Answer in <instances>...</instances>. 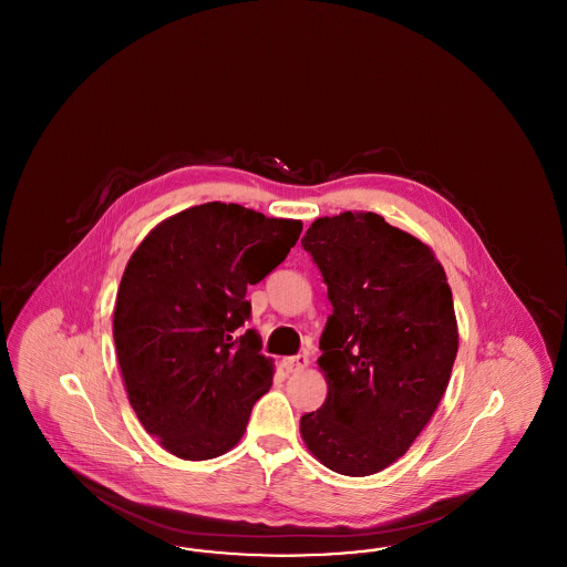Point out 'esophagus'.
Masks as SVG:
<instances>
[{"label":"esophagus","instance_id":"esophagus-1","mask_svg":"<svg viewBox=\"0 0 567 567\" xmlns=\"http://www.w3.org/2000/svg\"><path fill=\"white\" fill-rule=\"evenodd\" d=\"M308 354H296V357H285L282 359V368L287 370V372H301V370H306L308 368Z\"/></svg>","mask_w":567,"mask_h":567}]
</instances>
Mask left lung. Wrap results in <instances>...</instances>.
<instances>
[{"label": "left lung", "instance_id": "left-lung-1", "mask_svg": "<svg viewBox=\"0 0 567 567\" xmlns=\"http://www.w3.org/2000/svg\"><path fill=\"white\" fill-rule=\"evenodd\" d=\"M323 274L324 404L299 432L324 467L370 476L404 455L440 404L458 349L432 248L374 213L317 218L301 238Z\"/></svg>", "mask_w": 567, "mask_h": 567}]
</instances>
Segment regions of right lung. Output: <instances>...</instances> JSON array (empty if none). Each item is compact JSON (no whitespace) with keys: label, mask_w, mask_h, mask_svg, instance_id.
Wrapping results in <instances>:
<instances>
[{"label":"right lung","mask_w":567,"mask_h":567,"mask_svg":"<svg viewBox=\"0 0 567 567\" xmlns=\"http://www.w3.org/2000/svg\"><path fill=\"white\" fill-rule=\"evenodd\" d=\"M301 220L208 202L165 218L123 271L112 336L130 404L163 449L187 461L231 451L270 391L246 287L278 268Z\"/></svg>","instance_id":"right-lung-1"}]
</instances>
